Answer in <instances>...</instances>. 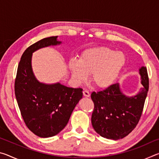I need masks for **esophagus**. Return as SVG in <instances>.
<instances>
[{
  "label": "esophagus",
  "mask_w": 159,
  "mask_h": 159,
  "mask_svg": "<svg viewBox=\"0 0 159 159\" xmlns=\"http://www.w3.org/2000/svg\"><path fill=\"white\" fill-rule=\"evenodd\" d=\"M83 96L86 97V98H89V97L90 96V93L88 92V91H87V90H84L83 92Z\"/></svg>",
  "instance_id": "esophagus-1"
}]
</instances>
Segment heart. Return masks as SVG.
Here are the masks:
<instances>
[{"label": "heart", "instance_id": "obj_1", "mask_svg": "<svg viewBox=\"0 0 159 159\" xmlns=\"http://www.w3.org/2000/svg\"><path fill=\"white\" fill-rule=\"evenodd\" d=\"M126 62L122 52L107 47L85 50L79 60H71L69 69L78 83L85 82L90 75V80L96 88L104 89L111 86L118 79Z\"/></svg>", "mask_w": 159, "mask_h": 159}]
</instances>
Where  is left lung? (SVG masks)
Instances as JSON below:
<instances>
[{"label": "left lung", "instance_id": "obj_1", "mask_svg": "<svg viewBox=\"0 0 159 159\" xmlns=\"http://www.w3.org/2000/svg\"><path fill=\"white\" fill-rule=\"evenodd\" d=\"M139 74L143 87L135 95L126 96L119 83L91 94L95 105L91 121L94 130L100 136L118 140L127 136L138 125L149 90L146 66L139 68Z\"/></svg>", "mask_w": 159, "mask_h": 159}]
</instances>
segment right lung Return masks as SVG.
<instances>
[{"instance_id": "1", "label": "right lung", "mask_w": 159, "mask_h": 159, "mask_svg": "<svg viewBox=\"0 0 159 159\" xmlns=\"http://www.w3.org/2000/svg\"><path fill=\"white\" fill-rule=\"evenodd\" d=\"M61 43L57 36L35 43L24 52L18 65L15 93L19 108L26 125L40 138L55 136L62 130L83 98L81 88H69L60 83L46 84L34 76L32 54L41 48Z\"/></svg>"}]
</instances>
